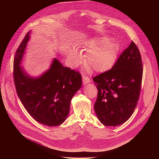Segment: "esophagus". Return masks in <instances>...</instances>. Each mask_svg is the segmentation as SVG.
Segmentation results:
<instances>
[{
  "instance_id": "esophagus-1",
  "label": "esophagus",
  "mask_w": 159,
  "mask_h": 159,
  "mask_svg": "<svg viewBox=\"0 0 159 159\" xmlns=\"http://www.w3.org/2000/svg\"><path fill=\"white\" fill-rule=\"evenodd\" d=\"M91 82L90 79L88 78V76H86V75H83V83L84 84H86L87 83H89Z\"/></svg>"
}]
</instances>
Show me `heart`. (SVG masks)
<instances>
[{
	"instance_id": "obj_1",
	"label": "heart",
	"mask_w": 159,
	"mask_h": 159,
	"mask_svg": "<svg viewBox=\"0 0 159 159\" xmlns=\"http://www.w3.org/2000/svg\"><path fill=\"white\" fill-rule=\"evenodd\" d=\"M102 42H92L91 48H95ZM118 49L117 45L111 42L105 43L100 47L92 50L86 57V64L96 71H103L108 70L113 66L117 56ZM68 59L73 66H78L82 62V56L79 51L75 49L68 51Z\"/></svg>"
}]
</instances>
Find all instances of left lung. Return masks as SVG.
I'll use <instances>...</instances> for the list:
<instances>
[{
  "instance_id": "1",
  "label": "left lung",
  "mask_w": 159,
  "mask_h": 159,
  "mask_svg": "<svg viewBox=\"0 0 159 159\" xmlns=\"http://www.w3.org/2000/svg\"><path fill=\"white\" fill-rule=\"evenodd\" d=\"M143 71L139 51L132 41L112 68L93 78L98 89L94 110L103 125H120L132 115L139 100Z\"/></svg>"
}]
</instances>
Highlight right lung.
Masks as SVG:
<instances>
[{
	"label": "right lung",
	"mask_w": 159,
	"mask_h": 159,
	"mask_svg": "<svg viewBox=\"0 0 159 159\" xmlns=\"http://www.w3.org/2000/svg\"><path fill=\"white\" fill-rule=\"evenodd\" d=\"M29 32L18 48L14 59L13 80L23 106L36 121L48 126L62 124L70 102L82 85L81 73L64 67L54 59L51 68L38 78H32L20 67Z\"/></svg>",
	"instance_id": "obj_1"
}]
</instances>
